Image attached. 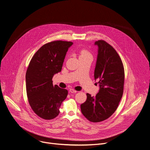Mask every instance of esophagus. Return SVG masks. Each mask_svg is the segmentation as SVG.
Wrapping results in <instances>:
<instances>
[{"mask_svg": "<svg viewBox=\"0 0 150 150\" xmlns=\"http://www.w3.org/2000/svg\"><path fill=\"white\" fill-rule=\"evenodd\" d=\"M69 92H70V93H76V92H77V91H76V90H74V89L71 88V89H70V90H69Z\"/></svg>", "mask_w": 150, "mask_h": 150, "instance_id": "34e87169", "label": "esophagus"}]
</instances>
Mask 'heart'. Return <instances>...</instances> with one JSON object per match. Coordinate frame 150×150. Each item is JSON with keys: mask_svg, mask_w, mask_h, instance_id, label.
Masks as SVG:
<instances>
[{"mask_svg": "<svg viewBox=\"0 0 150 150\" xmlns=\"http://www.w3.org/2000/svg\"><path fill=\"white\" fill-rule=\"evenodd\" d=\"M87 56H91L90 52L85 49H82L79 51V57H83Z\"/></svg>", "mask_w": 150, "mask_h": 150, "instance_id": "obj_1", "label": "heart"}]
</instances>
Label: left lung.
I'll use <instances>...</instances> for the list:
<instances>
[{
	"label": "left lung",
	"mask_w": 150,
	"mask_h": 150,
	"mask_svg": "<svg viewBox=\"0 0 150 150\" xmlns=\"http://www.w3.org/2000/svg\"><path fill=\"white\" fill-rule=\"evenodd\" d=\"M94 45L98 47V51L94 76L99 81V90L96 96L87 94L81 110L87 120L97 122L106 120L117 110L123 93L125 71L119 55L111 45L103 40L96 41Z\"/></svg>",
	"instance_id": "obj_1"
}]
</instances>
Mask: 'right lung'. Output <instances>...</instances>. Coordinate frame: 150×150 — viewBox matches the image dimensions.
<instances>
[{
	"instance_id": "obj_1",
	"label": "right lung",
	"mask_w": 150,
	"mask_h": 150,
	"mask_svg": "<svg viewBox=\"0 0 150 150\" xmlns=\"http://www.w3.org/2000/svg\"><path fill=\"white\" fill-rule=\"evenodd\" d=\"M72 42L56 40L47 43L35 54L25 74L26 91L29 104L39 117L51 120L60 113L62 103L68 91L53 86L52 77L61 72L66 52Z\"/></svg>"
}]
</instances>
